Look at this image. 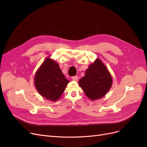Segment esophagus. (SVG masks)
I'll return each instance as SVG.
<instances>
[{
	"instance_id": "esophagus-1",
	"label": "esophagus",
	"mask_w": 147,
	"mask_h": 147,
	"mask_svg": "<svg viewBox=\"0 0 147 147\" xmlns=\"http://www.w3.org/2000/svg\"><path fill=\"white\" fill-rule=\"evenodd\" d=\"M72 80L74 81H78V77L77 76H73V77H72Z\"/></svg>"
}]
</instances>
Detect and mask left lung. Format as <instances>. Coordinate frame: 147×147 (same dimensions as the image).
Listing matches in <instances>:
<instances>
[{
    "mask_svg": "<svg viewBox=\"0 0 147 147\" xmlns=\"http://www.w3.org/2000/svg\"><path fill=\"white\" fill-rule=\"evenodd\" d=\"M112 84L111 75L99 59L90 65L84 76L79 80L80 86L91 100L99 99L105 96Z\"/></svg>",
    "mask_w": 147,
    "mask_h": 147,
    "instance_id": "8db88e82",
    "label": "left lung"
}]
</instances>
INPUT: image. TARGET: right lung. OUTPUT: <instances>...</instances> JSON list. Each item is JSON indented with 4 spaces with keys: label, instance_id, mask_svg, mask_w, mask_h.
<instances>
[{
    "label": "right lung",
    "instance_id": "right-lung-1",
    "mask_svg": "<svg viewBox=\"0 0 147 147\" xmlns=\"http://www.w3.org/2000/svg\"><path fill=\"white\" fill-rule=\"evenodd\" d=\"M37 90L45 98L51 101L58 99L69 82L55 61L47 58L35 76Z\"/></svg>",
    "mask_w": 147,
    "mask_h": 147
}]
</instances>
